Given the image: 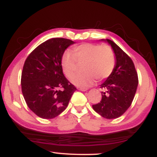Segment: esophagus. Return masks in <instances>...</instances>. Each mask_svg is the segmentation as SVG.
Returning <instances> with one entry per match:
<instances>
[{"mask_svg": "<svg viewBox=\"0 0 157 157\" xmlns=\"http://www.w3.org/2000/svg\"><path fill=\"white\" fill-rule=\"evenodd\" d=\"M78 89L80 90V91H86L88 90L87 88H82V87H78Z\"/></svg>", "mask_w": 157, "mask_h": 157, "instance_id": "1", "label": "esophagus"}]
</instances>
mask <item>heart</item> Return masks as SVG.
Instances as JSON below:
<instances>
[{
  "instance_id": "1",
  "label": "heart",
  "mask_w": 157,
  "mask_h": 157,
  "mask_svg": "<svg viewBox=\"0 0 157 157\" xmlns=\"http://www.w3.org/2000/svg\"><path fill=\"white\" fill-rule=\"evenodd\" d=\"M82 64L81 74H73ZM61 66L66 76L70 78L73 84L86 88L91 86L95 79L102 80L113 72L115 66V57L110 46L106 45L83 44L76 46L72 52L67 51L61 58Z\"/></svg>"
}]
</instances>
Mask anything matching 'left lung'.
I'll return each mask as SVG.
<instances>
[{"label": "left lung", "instance_id": "obj_1", "mask_svg": "<svg viewBox=\"0 0 157 157\" xmlns=\"http://www.w3.org/2000/svg\"><path fill=\"white\" fill-rule=\"evenodd\" d=\"M116 57L113 72L100 88L102 100L93 105V109L106 119H116L122 116L132 103L138 86V75L132 60L125 52L109 39Z\"/></svg>", "mask_w": 157, "mask_h": 157}]
</instances>
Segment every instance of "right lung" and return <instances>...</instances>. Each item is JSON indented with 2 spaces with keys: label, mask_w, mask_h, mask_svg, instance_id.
<instances>
[{
  "label": "right lung",
  "mask_w": 157,
  "mask_h": 157,
  "mask_svg": "<svg viewBox=\"0 0 157 157\" xmlns=\"http://www.w3.org/2000/svg\"><path fill=\"white\" fill-rule=\"evenodd\" d=\"M75 42L52 38L39 45L27 57L21 74L22 93L27 105L39 117L52 119L68 105L75 86L64 76L61 58Z\"/></svg>",
  "instance_id": "right-lung-1"
}]
</instances>
